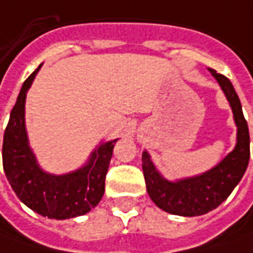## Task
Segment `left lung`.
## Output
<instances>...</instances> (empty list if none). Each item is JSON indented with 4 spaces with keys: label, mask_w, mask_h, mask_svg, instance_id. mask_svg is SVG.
I'll return each mask as SVG.
<instances>
[{
    "label": "left lung",
    "mask_w": 253,
    "mask_h": 253,
    "mask_svg": "<svg viewBox=\"0 0 253 253\" xmlns=\"http://www.w3.org/2000/svg\"><path fill=\"white\" fill-rule=\"evenodd\" d=\"M217 80L234 115L237 142L234 149L214 168L198 176L170 181L158 171L151 155L142 152V171L151 199L162 211L177 216H201L220 205L241 181L249 162V130L240 98L227 77L209 69Z\"/></svg>",
    "instance_id": "8db88e82"
}]
</instances>
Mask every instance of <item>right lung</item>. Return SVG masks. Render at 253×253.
Here are the masks:
<instances>
[{
  "instance_id": "add662e5",
  "label": "right lung",
  "mask_w": 253,
  "mask_h": 253,
  "mask_svg": "<svg viewBox=\"0 0 253 253\" xmlns=\"http://www.w3.org/2000/svg\"><path fill=\"white\" fill-rule=\"evenodd\" d=\"M41 66L27 77L11 111L4 133L2 165L12 190L26 206L48 219L65 220L85 214L99 204L118 140L101 142L88 161L73 171L51 174L41 169L30 148L25 122L26 94Z\"/></svg>"
}]
</instances>
